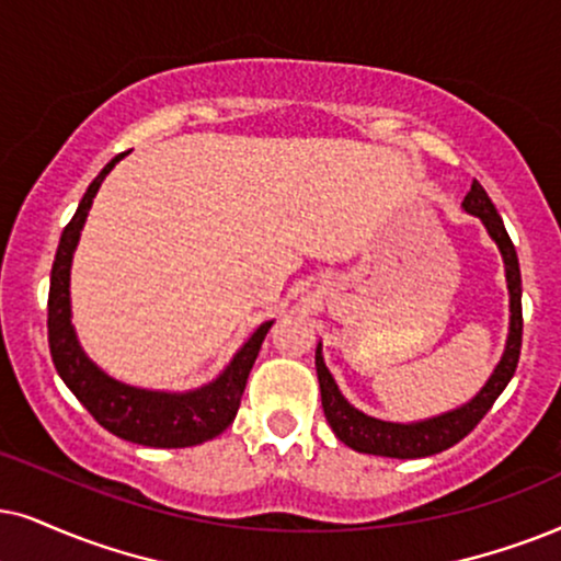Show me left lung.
Wrapping results in <instances>:
<instances>
[{
  "label": "left lung",
  "mask_w": 561,
  "mask_h": 561,
  "mask_svg": "<svg viewBox=\"0 0 561 561\" xmlns=\"http://www.w3.org/2000/svg\"><path fill=\"white\" fill-rule=\"evenodd\" d=\"M463 209L477 215L484 228L489 230L494 243L500 245L502 259H505L507 268V287H510V336L505 354H502L497 370L486 380L479 396L448 414L432 416V420L414 422V424H396L373 420V416L363 414L352 407L350 401L339 393L336 382H333L329 367L323 365L321 346L316 350V370L318 382H321V403L323 414L329 420L333 435L350 445L357 453H370V456H386V458H424L435 456L453 448L460 443L477 424L484 420V414L494 407L500 393L505 391L510 378L515 375L517 359H520V344H523V305H520V266H517V253L513 240H510L505 222H502L500 211L494 209L492 198L486 196L484 186L479 181L471 183V191L463 198Z\"/></svg>",
  "instance_id": "8db88e82"
}]
</instances>
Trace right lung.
Returning <instances> with one entry per match:
<instances>
[{"label":"right lung","instance_id":"1","mask_svg":"<svg viewBox=\"0 0 561 561\" xmlns=\"http://www.w3.org/2000/svg\"><path fill=\"white\" fill-rule=\"evenodd\" d=\"M118 160H122V154L113 158L101 170V175L90 183L75 217L61 232L51 268V287H48V346H51L56 373L61 375L69 391L77 396V401L90 411L92 420L103 430L129 439V443L147 445V448H188V445L217 437L236 420L248 373L256 363L261 342H264L272 323L256 329V333L243 344V350L236 354L228 370L215 382L188 393H162L124 386V382L98 370L84 357L80 344H77L72 321H69V316H72L69 313V266H72L77 240H80V230L88 219L92 198Z\"/></svg>","mask_w":561,"mask_h":561}]
</instances>
